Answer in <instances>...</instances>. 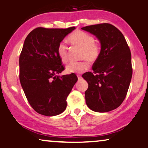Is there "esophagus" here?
Returning <instances> with one entry per match:
<instances>
[{
	"label": "esophagus",
	"mask_w": 148,
	"mask_h": 148,
	"mask_svg": "<svg viewBox=\"0 0 148 148\" xmlns=\"http://www.w3.org/2000/svg\"><path fill=\"white\" fill-rule=\"evenodd\" d=\"M77 77H78V80H80L81 79V78H82L81 76H80V75H77Z\"/></svg>",
	"instance_id": "1"
}]
</instances>
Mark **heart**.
Returning <instances> with one entry per match:
<instances>
[{"mask_svg": "<svg viewBox=\"0 0 148 148\" xmlns=\"http://www.w3.org/2000/svg\"><path fill=\"white\" fill-rule=\"evenodd\" d=\"M68 40L71 44L82 49L81 60H86L90 63H94L99 58L101 47L99 43L95 42L93 36L85 32L77 30L70 35ZM58 55L63 63L68 60V48L64 43L61 42L58 47ZM88 64L86 61L79 62H71L66 67V72L69 74H78L87 70Z\"/></svg>", "mask_w": 148, "mask_h": 148, "instance_id": "1", "label": "heart"}]
</instances>
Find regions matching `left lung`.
I'll return each instance as SVG.
<instances>
[{
  "label": "left lung",
  "instance_id": "8db88e82",
  "mask_svg": "<svg viewBox=\"0 0 148 148\" xmlns=\"http://www.w3.org/2000/svg\"><path fill=\"white\" fill-rule=\"evenodd\" d=\"M81 29L95 36L101 45L93 73L82 74L88 84L86 103L94 112H110L119 107L127 95L133 74L131 51L121 32L110 23Z\"/></svg>",
  "mask_w": 148,
  "mask_h": 148
}]
</instances>
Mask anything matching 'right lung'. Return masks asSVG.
<instances>
[{
  "instance_id": "add662e5",
  "label": "right lung",
  "mask_w": 148,
  "mask_h": 148,
  "mask_svg": "<svg viewBox=\"0 0 148 148\" xmlns=\"http://www.w3.org/2000/svg\"><path fill=\"white\" fill-rule=\"evenodd\" d=\"M75 29L37 27L25 39L19 56V80L29 103L42 115L62 113L78 80L75 74L58 76L64 70L58 45Z\"/></svg>"
}]
</instances>
